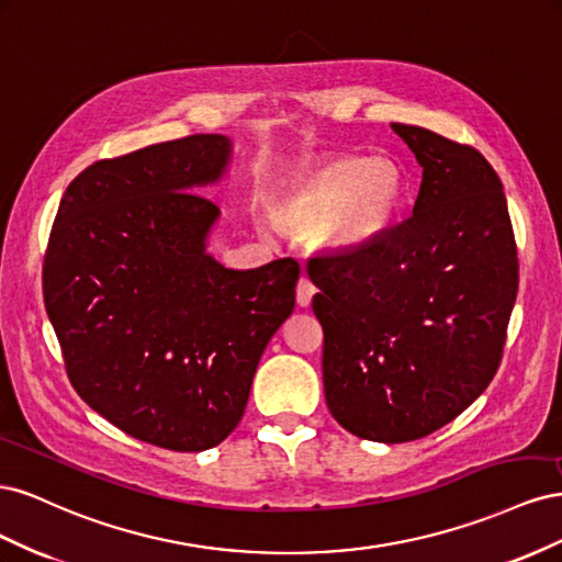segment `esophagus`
Instances as JSON below:
<instances>
[{"mask_svg":"<svg viewBox=\"0 0 562 562\" xmlns=\"http://www.w3.org/2000/svg\"><path fill=\"white\" fill-rule=\"evenodd\" d=\"M314 295H316V285L310 281V277L302 274L300 281H297V291H295L300 307H310V302H312Z\"/></svg>","mask_w":562,"mask_h":562,"instance_id":"obj_1","label":"esophagus"}]
</instances>
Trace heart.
I'll return each instance as SVG.
<instances>
[{
	"mask_svg": "<svg viewBox=\"0 0 562 562\" xmlns=\"http://www.w3.org/2000/svg\"><path fill=\"white\" fill-rule=\"evenodd\" d=\"M403 199V176L386 159L337 157L281 194L271 215L285 229L314 232L328 250H361L386 232Z\"/></svg>",
	"mask_w": 562,
	"mask_h": 562,
	"instance_id": "1",
	"label": "heart"
}]
</instances>
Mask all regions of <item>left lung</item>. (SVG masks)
Listing matches in <instances>:
<instances>
[{"mask_svg": "<svg viewBox=\"0 0 562 562\" xmlns=\"http://www.w3.org/2000/svg\"><path fill=\"white\" fill-rule=\"evenodd\" d=\"M422 166L413 215L307 274L323 389L347 431L405 443L446 427L502 363L518 250L502 180L479 149L391 124Z\"/></svg>", "mask_w": 562, "mask_h": 562, "instance_id": "1", "label": "left lung"}]
</instances>
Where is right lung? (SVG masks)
<instances>
[{
	"label": "right lung",
	"mask_w": 562,
	"mask_h": 562,
	"mask_svg": "<svg viewBox=\"0 0 562 562\" xmlns=\"http://www.w3.org/2000/svg\"><path fill=\"white\" fill-rule=\"evenodd\" d=\"M232 143L199 133L103 159L67 187L44 304L77 394L128 436L209 450L241 422L260 356L293 314L300 265L236 271L206 252L220 215L199 187Z\"/></svg>",
	"instance_id": "obj_1"
}]
</instances>
